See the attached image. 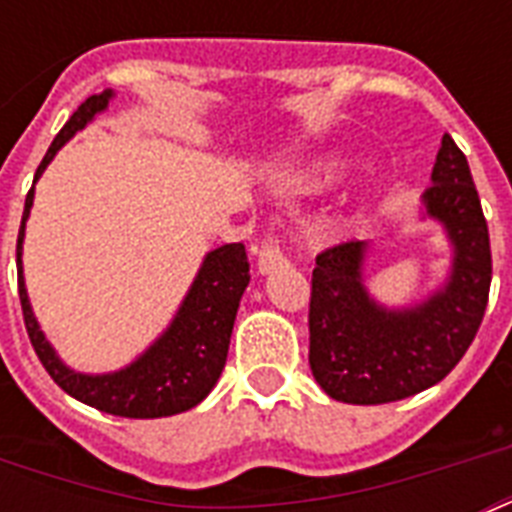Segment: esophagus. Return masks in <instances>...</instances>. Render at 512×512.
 <instances>
[{
	"label": "esophagus",
	"mask_w": 512,
	"mask_h": 512,
	"mask_svg": "<svg viewBox=\"0 0 512 512\" xmlns=\"http://www.w3.org/2000/svg\"><path fill=\"white\" fill-rule=\"evenodd\" d=\"M281 265H287V257L281 252L279 239H276L273 233H268V236H263V241H260V249H257V271L271 273L276 271V268H281Z\"/></svg>",
	"instance_id": "esophagus-1"
}]
</instances>
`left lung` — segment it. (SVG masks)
I'll return each instance as SVG.
<instances>
[{"instance_id":"8db88e82","label":"left lung","mask_w":512,"mask_h":512,"mask_svg":"<svg viewBox=\"0 0 512 512\" xmlns=\"http://www.w3.org/2000/svg\"><path fill=\"white\" fill-rule=\"evenodd\" d=\"M425 209L452 239V276L428 303L385 311L361 281L364 241L316 255L311 279V372L342 404H388L436 385L460 364L484 321L492 287V247L468 159L441 138Z\"/></svg>"}]
</instances>
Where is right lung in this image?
I'll list each match as a JSON object with an SVG mask.
<instances>
[{
	"mask_svg": "<svg viewBox=\"0 0 512 512\" xmlns=\"http://www.w3.org/2000/svg\"><path fill=\"white\" fill-rule=\"evenodd\" d=\"M108 100H111V90L90 95L76 108L74 116L68 119L66 127L47 148L36 177L42 175L44 167L52 162V156L58 154V148L74 132L82 130L84 124L92 122V116L108 106ZM31 204H34V188L26 196V209H23L18 231V297L28 340L52 380L76 401L95 406L100 412L116 414V417H132V420L170 417V414H180L204 401L223 374L233 321H236L241 295L249 284V260L244 244H225L204 257L199 276L180 305L172 327L135 364L122 372L90 377V374L68 369L55 356V350L44 340L42 329L36 324L31 305H28L23 268H20V249H23V228H26Z\"/></svg>",
	"mask_w": 512,
	"mask_h": 512,
	"instance_id": "1",
	"label": "right lung"
}]
</instances>
